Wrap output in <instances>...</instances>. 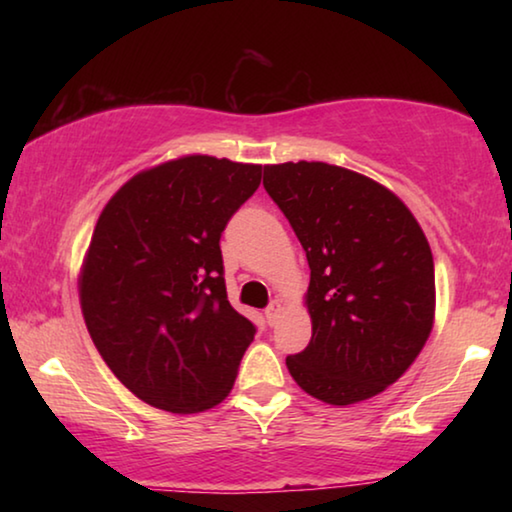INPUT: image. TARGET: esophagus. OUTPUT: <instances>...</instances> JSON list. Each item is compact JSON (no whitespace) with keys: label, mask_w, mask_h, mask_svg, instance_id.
I'll list each match as a JSON object with an SVG mask.
<instances>
[{"label":"esophagus","mask_w":512,"mask_h":512,"mask_svg":"<svg viewBox=\"0 0 512 512\" xmlns=\"http://www.w3.org/2000/svg\"><path fill=\"white\" fill-rule=\"evenodd\" d=\"M266 320H268V325H275L277 323V318H280V314H282V302L280 300H273L271 305L266 307Z\"/></svg>","instance_id":"34e87169"}]
</instances>
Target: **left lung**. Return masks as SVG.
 <instances>
[{
  "instance_id": "obj_1",
  "label": "left lung",
  "mask_w": 512,
  "mask_h": 512,
  "mask_svg": "<svg viewBox=\"0 0 512 512\" xmlns=\"http://www.w3.org/2000/svg\"><path fill=\"white\" fill-rule=\"evenodd\" d=\"M264 189L311 271V341L287 357L291 377L327 404L368 400L409 370L431 334L429 241L391 189L336 164H266Z\"/></svg>"
}]
</instances>
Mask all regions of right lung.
I'll return each instance as SVG.
<instances>
[{
  "label": "right lung",
  "instance_id": "right-lung-1",
  "mask_svg": "<svg viewBox=\"0 0 512 512\" xmlns=\"http://www.w3.org/2000/svg\"><path fill=\"white\" fill-rule=\"evenodd\" d=\"M259 180L262 164L185 155L103 207L79 277L83 318L115 377L155 409L198 413L232 391L257 329L228 302L219 241Z\"/></svg>",
  "mask_w": 512,
  "mask_h": 512
}]
</instances>
